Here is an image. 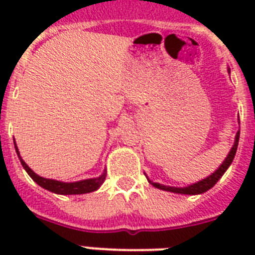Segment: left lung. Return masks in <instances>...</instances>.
Masks as SVG:
<instances>
[{"mask_svg":"<svg viewBox=\"0 0 255 255\" xmlns=\"http://www.w3.org/2000/svg\"><path fill=\"white\" fill-rule=\"evenodd\" d=\"M228 73L230 74V69L228 67ZM240 120V119H238ZM238 140H240V131L236 133V137H234V143H233V147L230 148L229 153L228 156L225 157V160L222 161V164L217 169L214 170L213 173H210L208 177L202 178L200 181L197 182H193V184H190L188 186H170V185H164V184H160V182H153L152 180L148 178L147 176V180L149 184L157 188V189H161V190H165V192H172V193H177V194H190V196H194V194H202L208 192L209 189H212L220 178L224 176L228 168L230 167V164L233 163L234 160V156H236V152H237V147H238Z\"/></svg>","mask_w":255,"mask_h":255,"instance_id":"1","label":"left lung"}]
</instances>
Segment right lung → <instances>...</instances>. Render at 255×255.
Returning a JSON list of instances; mask_svg holds the SVG:
<instances>
[{
	"label": "right lung",
	"instance_id": "right-lung-1",
	"mask_svg": "<svg viewBox=\"0 0 255 255\" xmlns=\"http://www.w3.org/2000/svg\"><path fill=\"white\" fill-rule=\"evenodd\" d=\"M14 140V139H13ZM14 148H15V152H17L18 159L21 161L23 169L27 172L30 177L33 178L34 181L37 182L38 185L42 186L43 189L49 190V192H53L55 194H63V196H67V194H86L91 193L94 190H98L102 186V184L106 180V174H107V170L104 169L103 173L98 176V177L92 178H86V180H79V181L74 182H65L59 181V180H54V178H46L42 177L39 174H37L31 168L27 165V164L23 161V159L19 155V151H18L17 143L14 140Z\"/></svg>",
	"mask_w": 255,
	"mask_h": 255
}]
</instances>
